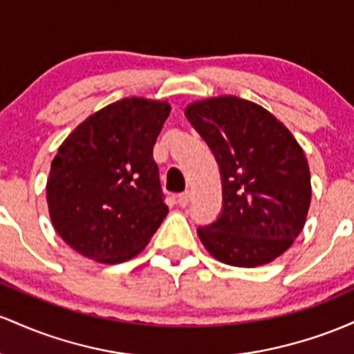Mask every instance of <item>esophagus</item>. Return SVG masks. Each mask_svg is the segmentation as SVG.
<instances>
[{"label":"esophagus","mask_w":354,"mask_h":354,"mask_svg":"<svg viewBox=\"0 0 354 354\" xmlns=\"http://www.w3.org/2000/svg\"><path fill=\"white\" fill-rule=\"evenodd\" d=\"M189 201H190V192H182L177 196V204L180 205V207H187Z\"/></svg>","instance_id":"34e87169"}]
</instances>
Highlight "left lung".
I'll return each mask as SVG.
<instances>
[{
    "instance_id": "left-lung-1",
    "label": "left lung",
    "mask_w": 354,
    "mask_h": 354,
    "mask_svg": "<svg viewBox=\"0 0 354 354\" xmlns=\"http://www.w3.org/2000/svg\"><path fill=\"white\" fill-rule=\"evenodd\" d=\"M185 117L216 157L222 210L197 234L221 263L256 268L291 248L311 204L303 149L263 106L237 97L194 102Z\"/></svg>"
}]
</instances>
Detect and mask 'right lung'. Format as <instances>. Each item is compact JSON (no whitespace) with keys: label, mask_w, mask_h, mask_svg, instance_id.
<instances>
[{"label":"right lung","mask_w":354,"mask_h":354,"mask_svg":"<svg viewBox=\"0 0 354 354\" xmlns=\"http://www.w3.org/2000/svg\"><path fill=\"white\" fill-rule=\"evenodd\" d=\"M167 102L124 98L90 115L59 145L46 184L63 241L98 263L137 256L160 227L164 202L153 145Z\"/></svg>","instance_id":"1"}]
</instances>
